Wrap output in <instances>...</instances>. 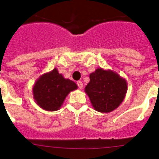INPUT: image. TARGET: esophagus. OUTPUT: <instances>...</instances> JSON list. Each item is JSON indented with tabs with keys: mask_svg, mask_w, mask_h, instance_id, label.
<instances>
[{
	"mask_svg": "<svg viewBox=\"0 0 159 159\" xmlns=\"http://www.w3.org/2000/svg\"><path fill=\"white\" fill-rule=\"evenodd\" d=\"M77 85H78L79 88H80V89L83 88V86H84V85H83V83L81 82V81H78V82H77Z\"/></svg>",
	"mask_w": 159,
	"mask_h": 159,
	"instance_id": "1",
	"label": "esophagus"
}]
</instances>
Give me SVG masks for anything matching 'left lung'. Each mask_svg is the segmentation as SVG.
<instances>
[{
    "label": "left lung",
    "mask_w": 159,
    "mask_h": 159,
    "mask_svg": "<svg viewBox=\"0 0 159 159\" xmlns=\"http://www.w3.org/2000/svg\"><path fill=\"white\" fill-rule=\"evenodd\" d=\"M127 88V81L118 74L98 68L90 74V82L85 88V92L95 110L108 113L123 102Z\"/></svg>",
    "instance_id": "1"
}]
</instances>
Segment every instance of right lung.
Segmentation results:
<instances>
[{"mask_svg": "<svg viewBox=\"0 0 159 159\" xmlns=\"http://www.w3.org/2000/svg\"><path fill=\"white\" fill-rule=\"evenodd\" d=\"M77 85L59 74L57 68L39 78L33 87V97L41 108L49 111L59 110L66 96Z\"/></svg>", "mask_w": 159, "mask_h": 159, "instance_id": "1", "label": "right lung"}]
</instances>
